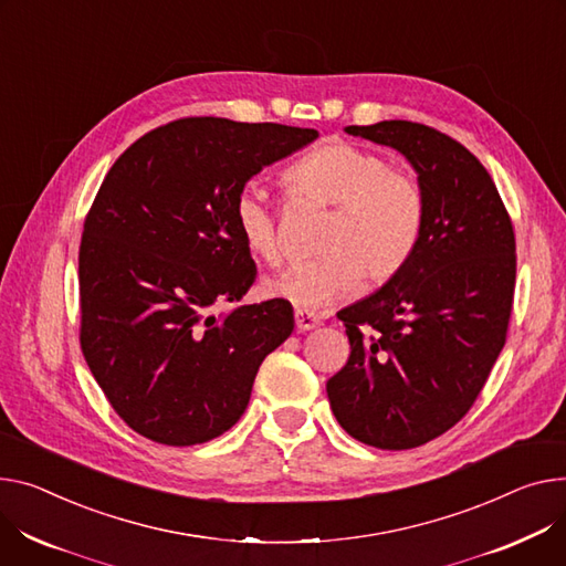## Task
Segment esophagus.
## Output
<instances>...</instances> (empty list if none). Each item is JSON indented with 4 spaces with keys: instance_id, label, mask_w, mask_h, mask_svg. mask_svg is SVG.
I'll list each match as a JSON object with an SVG mask.
<instances>
[{
    "instance_id": "34e87169",
    "label": "esophagus",
    "mask_w": 566,
    "mask_h": 566,
    "mask_svg": "<svg viewBox=\"0 0 566 566\" xmlns=\"http://www.w3.org/2000/svg\"><path fill=\"white\" fill-rule=\"evenodd\" d=\"M318 323H321V316H318L316 312H310V310H295V327H297L300 332L314 329Z\"/></svg>"
}]
</instances>
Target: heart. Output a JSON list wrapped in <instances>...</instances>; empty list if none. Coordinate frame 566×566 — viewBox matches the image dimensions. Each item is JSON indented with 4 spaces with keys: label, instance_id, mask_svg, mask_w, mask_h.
<instances>
[{
    "label": "heart",
    "instance_id": "1",
    "mask_svg": "<svg viewBox=\"0 0 566 566\" xmlns=\"http://www.w3.org/2000/svg\"><path fill=\"white\" fill-rule=\"evenodd\" d=\"M293 200L332 207L314 259L297 261L263 282L271 297L297 310H321L361 284H385L417 252L428 218L423 184L368 147L327 140L295 159L282 175ZM234 228L256 259H280L277 213L254 186L232 205Z\"/></svg>",
    "mask_w": 566,
    "mask_h": 566
}]
</instances>
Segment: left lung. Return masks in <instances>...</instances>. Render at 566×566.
<instances>
[{
  "instance_id": "1",
  "label": "left lung",
  "mask_w": 566,
  "mask_h": 566,
  "mask_svg": "<svg viewBox=\"0 0 566 566\" xmlns=\"http://www.w3.org/2000/svg\"><path fill=\"white\" fill-rule=\"evenodd\" d=\"M346 132L405 155L428 218L407 266L336 314L350 357L327 380V398L357 441L407 450L462 421L505 346L514 228L494 179L455 138L409 120Z\"/></svg>"
}]
</instances>
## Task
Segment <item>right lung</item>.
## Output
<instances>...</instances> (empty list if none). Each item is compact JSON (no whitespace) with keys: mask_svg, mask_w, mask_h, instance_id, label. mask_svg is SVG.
<instances>
[{"mask_svg":"<svg viewBox=\"0 0 566 566\" xmlns=\"http://www.w3.org/2000/svg\"><path fill=\"white\" fill-rule=\"evenodd\" d=\"M316 138L277 123L181 118L140 136L106 172L80 245V342L134 432L196 446L243 417L293 310L275 297L209 314L256 277L232 205L252 175Z\"/></svg>","mask_w":566,"mask_h":566,"instance_id":"obj_1","label":"right lung"}]
</instances>
